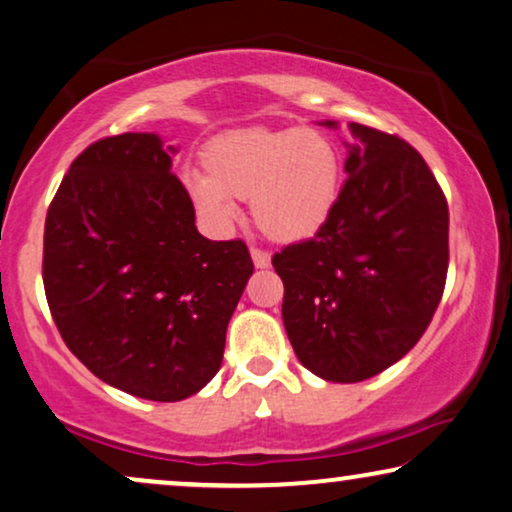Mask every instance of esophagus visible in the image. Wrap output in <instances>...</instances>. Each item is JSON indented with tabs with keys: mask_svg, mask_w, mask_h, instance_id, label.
<instances>
[{
	"mask_svg": "<svg viewBox=\"0 0 512 512\" xmlns=\"http://www.w3.org/2000/svg\"><path fill=\"white\" fill-rule=\"evenodd\" d=\"M251 258H254L256 268H270V254L263 249H251Z\"/></svg>",
	"mask_w": 512,
	"mask_h": 512,
	"instance_id": "esophagus-1",
	"label": "esophagus"
}]
</instances>
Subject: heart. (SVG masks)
Listing matches in <instances>:
<instances>
[{"label": "heart", "mask_w": 512, "mask_h": 512, "mask_svg": "<svg viewBox=\"0 0 512 512\" xmlns=\"http://www.w3.org/2000/svg\"><path fill=\"white\" fill-rule=\"evenodd\" d=\"M200 174H186L198 212L226 226L235 202L251 198V216L275 242L310 240L326 226L342 188L338 146L317 128H251L214 139Z\"/></svg>", "instance_id": "1"}]
</instances>
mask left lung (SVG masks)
<instances>
[{
  "instance_id": "1",
  "label": "left lung",
  "mask_w": 512,
  "mask_h": 512,
  "mask_svg": "<svg viewBox=\"0 0 512 512\" xmlns=\"http://www.w3.org/2000/svg\"><path fill=\"white\" fill-rule=\"evenodd\" d=\"M324 125L335 128V121ZM347 179L317 235L272 256L293 352L328 382H361L403 359L443 298L450 212L405 139L349 123Z\"/></svg>"
}]
</instances>
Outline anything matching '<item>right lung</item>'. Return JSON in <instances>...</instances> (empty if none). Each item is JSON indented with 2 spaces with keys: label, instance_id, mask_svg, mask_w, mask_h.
<instances>
[{
  "label": "right lung",
  "instance_id": "right-lung-1",
  "mask_svg": "<svg viewBox=\"0 0 512 512\" xmlns=\"http://www.w3.org/2000/svg\"><path fill=\"white\" fill-rule=\"evenodd\" d=\"M153 132L97 139L48 207L44 289L72 354L102 382L172 403L219 373L226 328L254 263L212 242Z\"/></svg>",
  "mask_w": 512,
  "mask_h": 512
}]
</instances>
